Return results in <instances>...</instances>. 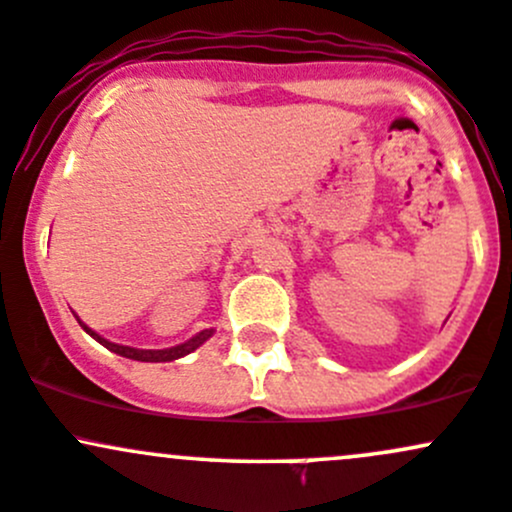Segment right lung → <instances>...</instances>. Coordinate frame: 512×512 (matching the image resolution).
<instances>
[{"mask_svg": "<svg viewBox=\"0 0 512 512\" xmlns=\"http://www.w3.org/2000/svg\"><path fill=\"white\" fill-rule=\"evenodd\" d=\"M80 327L85 329V332L90 334L92 339H97V342H100L102 346H107L109 351H114V354L126 356V359H134V361H151V364H161V361L180 359V356L190 354V351H195L197 346L205 344L207 339H210L212 334H214V329H202L200 334H195V337L188 339V342H183V344H178V346H170V349H134V346H122V344L109 342V339H104L97 332H92V329L87 327V324L80 322Z\"/></svg>", "mask_w": 512, "mask_h": 512, "instance_id": "1", "label": "right lung"}]
</instances>
